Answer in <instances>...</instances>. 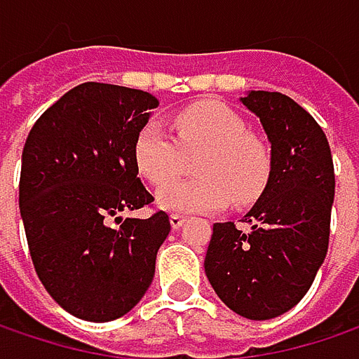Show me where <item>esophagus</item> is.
Masks as SVG:
<instances>
[{
  "instance_id": "esophagus-1",
  "label": "esophagus",
  "mask_w": 359,
  "mask_h": 359,
  "mask_svg": "<svg viewBox=\"0 0 359 359\" xmlns=\"http://www.w3.org/2000/svg\"><path fill=\"white\" fill-rule=\"evenodd\" d=\"M182 223H184V215H179V213H172V215H170V225H172V229L182 227Z\"/></svg>"
}]
</instances>
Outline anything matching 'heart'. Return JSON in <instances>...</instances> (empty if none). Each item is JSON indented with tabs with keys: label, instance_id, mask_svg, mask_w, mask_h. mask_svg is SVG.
Returning a JSON list of instances; mask_svg holds the SVG:
<instances>
[{
	"label": "heart",
	"instance_id": "b5f03b06",
	"mask_svg": "<svg viewBox=\"0 0 359 359\" xmlns=\"http://www.w3.org/2000/svg\"><path fill=\"white\" fill-rule=\"evenodd\" d=\"M177 137L158 119H148L134 140L137 172L152 184H163L182 168L184 154L201 150L195 180L171 181L156 193L166 211L205 213L262 197L272 172L270 150L262 140L245 134V123L219 101H199L175 116Z\"/></svg>",
	"mask_w": 359,
	"mask_h": 359
}]
</instances>
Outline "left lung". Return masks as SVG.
Returning a JSON list of instances; mask_svg holds the SVG:
<instances>
[{
    "label": "left lung",
    "mask_w": 359,
    "mask_h": 359,
    "mask_svg": "<svg viewBox=\"0 0 359 359\" xmlns=\"http://www.w3.org/2000/svg\"><path fill=\"white\" fill-rule=\"evenodd\" d=\"M242 103L260 117L272 172L245 215L250 231L213 225L205 274L231 311L264 321L297 305L325 260L335 172L321 126L297 101L250 91Z\"/></svg>",
    "instance_id": "8db88e82"
}]
</instances>
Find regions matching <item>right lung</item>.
<instances>
[{
	"mask_svg": "<svg viewBox=\"0 0 359 359\" xmlns=\"http://www.w3.org/2000/svg\"><path fill=\"white\" fill-rule=\"evenodd\" d=\"M158 99L140 89L83 83L50 105L28 134L20 215L36 274L71 315L105 323L132 311L152 285L170 231L137 179L134 140ZM116 219L117 228L109 225Z\"/></svg>",
	"mask_w": 359,
	"mask_h": 359,
	"instance_id": "add662e5",
	"label": "right lung"
}]
</instances>
